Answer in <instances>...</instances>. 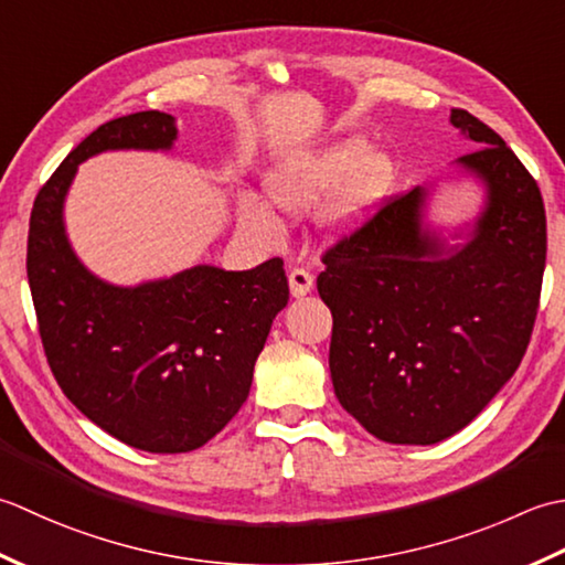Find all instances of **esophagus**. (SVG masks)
Masks as SVG:
<instances>
[{
	"instance_id": "obj_1",
	"label": "esophagus",
	"mask_w": 565,
	"mask_h": 565,
	"mask_svg": "<svg viewBox=\"0 0 565 565\" xmlns=\"http://www.w3.org/2000/svg\"><path fill=\"white\" fill-rule=\"evenodd\" d=\"M287 282H290L292 297H305V295L312 292L315 275L305 270V268H292L290 273H287Z\"/></svg>"
}]
</instances>
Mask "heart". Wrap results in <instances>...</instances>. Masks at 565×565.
<instances>
[{
	"instance_id": "b5f03b06",
	"label": "heart",
	"mask_w": 565,
	"mask_h": 565,
	"mask_svg": "<svg viewBox=\"0 0 565 565\" xmlns=\"http://www.w3.org/2000/svg\"><path fill=\"white\" fill-rule=\"evenodd\" d=\"M393 182V158L371 151L365 138L353 136L285 158L268 172L266 190L270 202L295 218L315 212L337 191L324 212V232L331 241H339L367 224ZM238 224L266 241L280 234L278 216L253 194L238 200Z\"/></svg>"
}]
</instances>
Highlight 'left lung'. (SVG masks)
<instances>
[{
	"label": "left lung",
	"instance_id": "left-lung-1",
	"mask_svg": "<svg viewBox=\"0 0 565 565\" xmlns=\"http://www.w3.org/2000/svg\"><path fill=\"white\" fill-rule=\"evenodd\" d=\"M451 124L476 151L454 160L482 188L473 224L448 244L429 188L383 206L327 250L329 371L341 407L375 439L439 444L508 385L532 339L546 266V212L512 148L466 109Z\"/></svg>",
	"mask_w": 565,
	"mask_h": 565
}]
</instances>
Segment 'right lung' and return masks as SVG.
<instances>
[{
    "label": "right lung",
    "mask_w": 565,
    "mask_h": 565,
    "mask_svg": "<svg viewBox=\"0 0 565 565\" xmlns=\"http://www.w3.org/2000/svg\"><path fill=\"white\" fill-rule=\"evenodd\" d=\"M175 141V117L163 111L102 124L41 188L29 222V287L57 385L99 429L148 454L194 451L232 422L290 299L280 258L250 270L192 266L134 287L77 258L65 232L77 166Z\"/></svg>",
    "instance_id": "obj_1"
}]
</instances>
